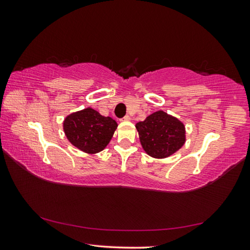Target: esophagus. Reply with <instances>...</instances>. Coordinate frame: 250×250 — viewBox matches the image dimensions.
I'll return each mask as SVG.
<instances>
[{
	"label": "esophagus",
	"mask_w": 250,
	"mask_h": 250,
	"mask_svg": "<svg viewBox=\"0 0 250 250\" xmlns=\"http://www.w3.org/2000/svg\"><path fill=\"white\" fill-rule=\"evenodd\" d=\"M130 119H131V118H130V116H128V115H126V116H125L124 118H122V119H121V120H124V121H130Z\"/></svg>",
	"instance_id": "esophagus-1"
}]
</instances>
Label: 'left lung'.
I'll return each instance as SVG.
<instances>
[{
    "instance_id": "left-lung-1",
    "label": "left lung",
    "mask_w": 250,
    "mask_h": 250,
    "mask_svg": "<svg viewBox=\"0 0 250 250\" xmlns=\"http://www.w3.org/2000/svg\"><path fill=\"white\" fill-rule=\"evenodd\" d=\"M135 128L143 149L153 158H167L185 142L184 125L161 110L138 122Z\"/></svg>"
}]
</instances>
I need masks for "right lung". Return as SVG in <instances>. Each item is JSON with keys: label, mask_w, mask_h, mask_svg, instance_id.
<instances>
[{"label": "right lung", "mask_w": 250, "mask_h": 250, "mask_svg": "<svg viewBox=\"0 0 250 250\" xmlns=\"http://www.w3.org/2000/svg\"><path fill=\"white\" fill-rule=\"evenodd\" d=\"M117 122L110 117L87 108L71 113L64 121V131L70 143L87 153L104 149L117 129Z\"/></svg>", "instance_id": "right-lung-1"}]
</instances>
